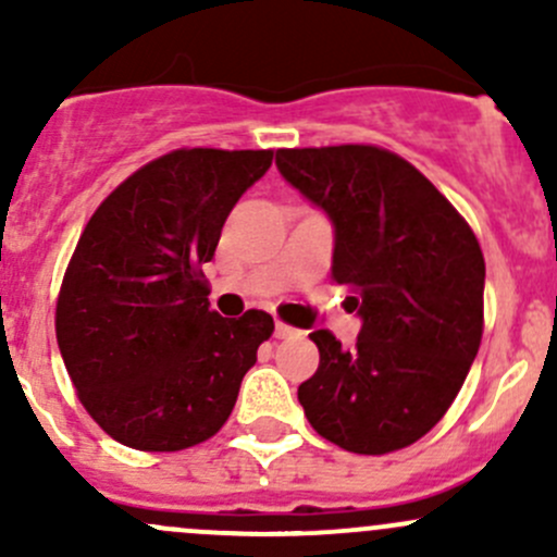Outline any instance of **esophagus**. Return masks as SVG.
<instances>
[{"instance_id":"obj_1","label":"esophagus","mask_w":557,"mask_h":557,"mask_svg":"<svg viewBox=\"0 0 557 557\" xmlns=\"http://www.w3.org/2000/svg\"><path fill=\"white\" fill-rule=\"evenodd\" d=\"M301 331H296V329H290V325H285V323H274V336H277V339H294V336H299Z\"/></svg>"}]
</instances>
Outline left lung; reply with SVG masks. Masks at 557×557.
<instances>
[{
	"mask_svg": "<svg viewBox=\"0 0 557 557\" xmlns=\"http://www.w3.org/2000/svg\"><path fill=\"white\" fill-rule=\"evenodd\" d=\"M277 170L334 226L331 277L361 318L352 350L325 329L299 404L323 440L385 455L429 434L482 339L485 258L469 223L409 161L374 145L277 150Z\"/></svg>",
	"mask_w": 557,
	"mask_h": 557,
	"instance_id": "left-lung-1",
	"label": "left lung"
}]
</instances>
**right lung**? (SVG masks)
Here are the masks:
<instances>
[{"label": "right lung", "instance_id": "1", "mask_svg": "<svg viewBox=\"0 0 557 557\" xmlns=\"http://www.w3.org/2000/svg\"><path fill=\"white\" fill-rule=\"evenodd\" d=\"M272 150H172L99 205L75 247L55 339L83 407L121 445L194 447L221 431L272 314L210 310L201 263Z\"/></svg>", "mask_w": 557, "mask_h": 557}]
</instances>
